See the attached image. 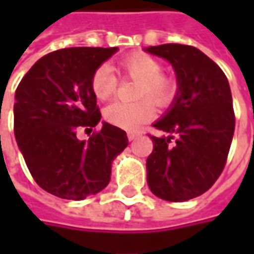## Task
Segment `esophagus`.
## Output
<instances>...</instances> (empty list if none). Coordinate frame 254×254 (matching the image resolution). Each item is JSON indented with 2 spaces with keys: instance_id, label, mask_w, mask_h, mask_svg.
<instances>
[{
  "instance_id": "obj_1",
  "label": "esophagus",
  "mask_w": 254,
  "mask_h": 254,
  "mask_svg": "<svg viewBox=\"0 0 254 254\" xmlns=\"http://www.w3.org/2000/svg\"><path fill=\"white\" fill-rule=\"evenodd\" d=\"M138 135H140L138 132H128V134H127V137H128V140H130V141L135 140V138H137Z\"/></svg>"
}]
</instances>
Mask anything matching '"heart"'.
I'll return each mask as SVG.
<instances>
[{
    "label": "heart",
    "instance_id": "heart-1",
    "mask_svg": "<svg viewBox=\"0 0 254 254\" xmlns=\"http://www.w3.org/2000/svg\"><path fill=\"white\" fill-rule=\"evenodd\" d=\"M124 77L137 82L135 103H112L104 110V119L124 130H137L141 124L150 122L157 107L165 109L172 104L178 93V83L174 77L162 73V64L151 55L135 52L124 58L119 64ZM93 94L99 100H109L117 92L119 76L107 64L99 66L90 80Z\"/></svg>",
    "mask_w": 254,
    "mask_h": 254
}]
</instances>
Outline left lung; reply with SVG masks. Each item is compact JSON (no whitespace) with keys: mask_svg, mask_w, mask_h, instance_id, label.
Instances as JSON below:
<instances>
[{"mask_svg":"<svg viewBox=\"0 0 254 254\" xmlns=\"http://www.w3.org/2000/svg\"><path fill=\"white\" fill-rule=\"evenodd\" d=\"M147 52L174 66L180 93L154 127L170 134L152 138L147 182L154 195L182 202L202 195L225 168L235 132V112L226 74L199 49L164 44Z\"/></svg>","mask_w":254,"mask_h":254,"instance_id":"obj_1","label":"left lung"}]
</instances>
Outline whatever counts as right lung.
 Returning <instances> with one entry per match:
<instances>
[{
    "label": "right lung",
    "mask_w": 254,
    "mask_h": 254,
    "mask_svg": "<svg viewBox=\"0 0 254 254\" xmlns=\"http://www.w3.org/2000/svg\"><path fill=\"white\" fill-rule=\"evenodd\" d=\"M117 48H64L42 56L15 92L14 132L35 182L55 196L82 200L110 182L112 162L128 145L124 130L104 123L92 92L93 72Z\"/></svg>",
    "instance_id": "right-lung-1"
}]
</instances>
